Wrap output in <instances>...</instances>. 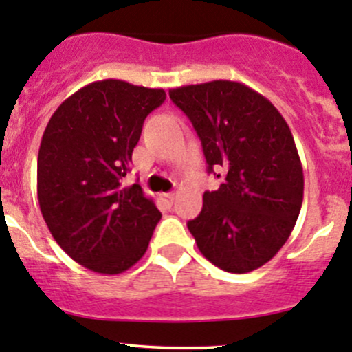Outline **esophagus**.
<instances>
[{
  "instance_id": "34e87169",
  "label": "esophagus",
  "mask_w": 352,
  "mask_h": 352,
  "mask_svg": "<svg viewBox=\"0 0 352 352\" xmlns=\"http://www.w3.org/2000/svg\"><path fill=\"white\" fill-rule=\"evenodd\" d=\"M161 198H162V200H164V201H168L169 205H171V203L176 200V193H175V191H171V193H162Z\"/></svg>"
}]
</instances>
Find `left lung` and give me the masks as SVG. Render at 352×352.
Segmentation results:
<instances>
[{
  "mask_svg": "<svg viewBox=\"0 0 352 352\" xmlns=\"http://www.w3.org/2000/svg\"><path fill=\"white\" fill-rule=\"evenodd\" d=\"M201 140L208 173H223L188 222L198 249L229 273H249L288 241L303 201V169L288 123L270 100L237 81L169 89Z\"/></svg>",
  "mask_w": 352,
  "mask_h": 352,
  "instance_id": "8db88e82",
  "label": "left lung"
}]
</instances>
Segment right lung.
Instances as JSON below:
<instances>
[{
  "instance_id": "add662e5",
  "label": "right lung",
  "mask_w": 352,
  "mask_h": 352,
  "mask_svg": "<svg viewBox=\"0 0 352 352\" xmlns=\"http://www.w3.org/2000/svg\"><path fill=\"white\" fill-rule=\"evenodd\" d=\"M164 89L103 79L54 111L37 161L41 212L57 244L101 274L132 267L147 251L161 212L139 184L123 186L147 115Z\"/></svg>"
}]
</instances>
